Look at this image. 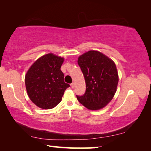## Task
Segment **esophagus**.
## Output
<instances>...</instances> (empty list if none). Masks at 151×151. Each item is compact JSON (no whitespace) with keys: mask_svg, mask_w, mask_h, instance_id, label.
I'll use <instances>...</instances> for the list:
<instances>
[{"mask_svg":"<svg viewBox=\"0 0 151 151\" xmlns=\"http://www.w3.org/2000/svg\"><path fill=\"white\" fill-rule=\"evenodd\" d=\"M70 86H71V87H72L73 88H74V87H75V83H73L72 84H71V85H70Z\"/></svg>","mask_w":151,"mask_h":151,"instance_id":"1","label":"esophagus"}]
</instances>
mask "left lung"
I'll use <instances>...</instances> for the list:
<instances>
[{"mask_svg":"<svg viewBox=\"0 0 151 151\" xmlns=\"http://www.w3.org/2000/svg\"><path fill=\"white\" fill-rule=\"evenodd\" d=\"M78 65L83 73L86 91L76 95L79 103L90 110H99L111 101L116 91L119 75L114 63L99 51L81 55Z\"/></svg>","mask_w":151,"mask_h":151,"instance_id":"left-lung-1","label":"left lung"}]
</instances>
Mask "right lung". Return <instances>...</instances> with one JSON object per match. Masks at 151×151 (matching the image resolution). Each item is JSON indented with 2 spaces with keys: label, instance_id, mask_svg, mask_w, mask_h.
Masks as SVG:
<instances>
[{
  "label": "right lung",
  "instance_id": "add662e5",
  "mask_svg": "<svg viewBox=\"0 0 151 151\" xmlns=\"http://www.w3.org/2000/svg\"><path fill=\"white\" fill-rule=\"evenodd\" d=\"M63 61V58L49 53L36 60L27 71L25 85L28 95L39 108H54L70 86L64 81V74L60 70Z\"/></svg>",
  "mask_w": 151,
  "mask_h": 151
}]
</instances>
